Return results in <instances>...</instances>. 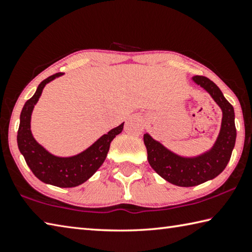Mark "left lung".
<instances>
[{
    "label": "left lung",
    "instance_id": "left-lung-1",
    "mask_svg": "<svg viewBox=\"0 0 252 252\" xmlns=\"http://www.w3.org/2000/svg\"><path fill=\"white\" fill-rule=\"evenodd\" d=\"M192 81L208 92L222 110L221 128L214 146L199 156L183 157L167 149L149 134L144 135L149 165L160 177L180 187L197 186L221 174L230 160L237 136L235 110L219 87L205 76L196 75Z\"/></svg>",
    "mask_w": 252,
    "mask_h": 252
}]
</instances>
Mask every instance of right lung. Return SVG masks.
Masks as SVG:
<instances>
[{"label":"right lung","instance_id":"right-lung-1","mask_svg":"<svg viewBox=\"0 0 252 252\" xmlns=\"http://www.w3.org/2000/svg\"><path fill=\"white\" fill-rule=\"evenodd\" d=\"M64 73H56L39 84L35 94L26 101L20 116L17 146L26 164L41 182L61 188H72L85 183L103 165L112 140L121 134L124 123L101 136L85 151L70 157H59L47 152L33 137L31 116L46 84Z\"/></svg>","mask_w":252,"mask_h":252}]
</instances>
